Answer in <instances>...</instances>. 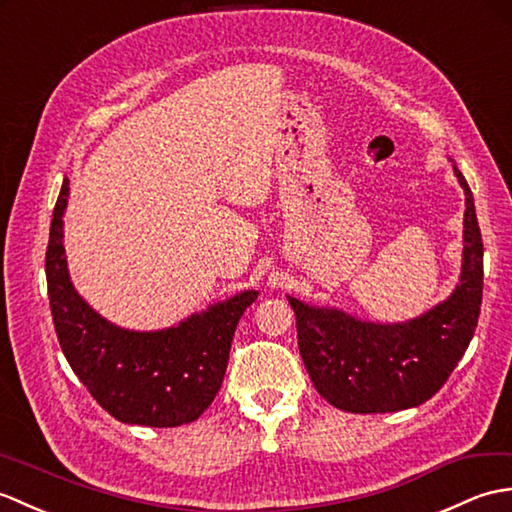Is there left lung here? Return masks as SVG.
<instances>
[{
    "instance_id": "obj_1",
    "label": "left lung",
    "mask_w": 512,
    "mask_h": 512,
    "mask_svg": "<svg viewBox=\"0 0 512 512\" xmlns=\"http://www.w3.org/2000/svg\"><path fill=\"white\" fill-rule=\"evenodd\" d=\"M467 197L462 274L449 300L405 324H372L289 298L306 372L324 399L352 414L399 412L429 401L458 366L475 333L484 285V245L473 195Z\"/></svg>"
}]
</instances>
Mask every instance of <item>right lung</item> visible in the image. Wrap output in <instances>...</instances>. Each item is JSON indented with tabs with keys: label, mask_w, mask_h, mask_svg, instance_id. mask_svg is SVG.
Masks as SVG:
<instances>
[{
	"label": "right lung",
	"mask_w": 512,
	"mask_h": 512,
	"mask_svg": "<svg viewBox=\"0 0 512 512\" xmlns=\"http://www.w3.org/2000/svg\"><path fill=\"white\" fill-rule=\"evenodd\" d=\"M67 192L70 181L65 179L45 252L54 331L67 363L102 410L120 423L144 427L192 423L217 396L236 324L258 293H238L166 331L135 333L109 324L74 291L67 274L63 247Z\"/></svg>",
	"instance_id": "right-lung-1"
}]
</instances>
